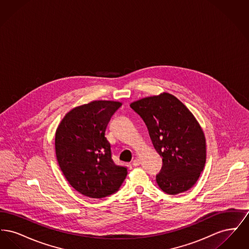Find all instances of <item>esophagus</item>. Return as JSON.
<instances>
[{
  "instance_id": "34e87169",
  "label": "esophagus",
  "mask_w": 249,
  "mask_h": 249,
  "mask_svg": "<svg viewBox=\"0 0 249 249\" xmlns=\"http://www.w3.org/2000/svg\"><path fill=\"white\" fill-rule=\"evenodd\" d=\"M140 163H141V161H140L139 159H134V160H132V165L133 166H139L140 165Z\"/></svg>"
}]
</instances>
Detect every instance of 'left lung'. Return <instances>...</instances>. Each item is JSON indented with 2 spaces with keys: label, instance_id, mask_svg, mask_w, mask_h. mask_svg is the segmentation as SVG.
Returning a JSON list of instances; mask_svg holds the SVG:
<instances>
[{
  "label": "left lung",
  "instance_id": "left-lung-1",
  "mask_svg": "<svg viewBox=\"0 0 249 249\" xmlns=\"http://www.w3.org/2000/svg\"><path fill=\"white\" fill-rule=\"evenodd\" d=\"M145 123L162 167L156 180L167 194L192 188L206 160L204 133L192 113L174 95L163 92L130 104Z\"/></svg>",
  "mask_w": 249,
  "mask_h": 249
}]
</instances>
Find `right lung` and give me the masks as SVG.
<instances>
[{
	"label": "right lung",
	"mask_w": 249,
	"mask_h": 249,
	"mask_svg": "<svg viewBox=\"0 0 249 249\" xmlns=\"http://www.w3.org/2000/svg\"><path fill=\"white\" fill-rule=\"evenodd\" d=\"M121 105L93 101L75 107L56 130L55 149L60 170L71 187L87 197L112 195L127 177V168L113 161L106 137L110 119Z\"/></svg>",
	"instance_id": "1"
}]
</instances>
